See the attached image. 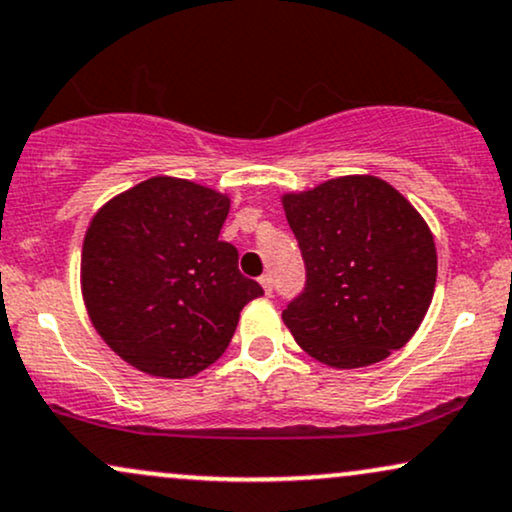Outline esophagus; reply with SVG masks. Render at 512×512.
Listing matches in <instances>:
<instances>
[{
  "label": "esophagus",
  "mask_w": 512,
  "mask_h": 512,
  "mask_svg": "<svg viewBox=\"0 0 512 512\" xmlns=\"http://www.w3.org/2000/svg\"><path fill=\"white\" fill-rule=\"evenodd\" d=\"M260 283H262L264 293H267V295L274 293V276H272V274H264L262 279H260Z\"/></svg>",
  "instance_id": "34e87169"
}]
</instances>
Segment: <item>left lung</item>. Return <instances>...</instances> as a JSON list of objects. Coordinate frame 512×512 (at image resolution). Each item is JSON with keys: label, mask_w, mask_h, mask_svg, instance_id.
<instances>
[{"label": "left lung", "mask_w": 512, "mask_h": 512, "mask_svg": "<svg viewBox=\"0 0 512 512\" xmlns=\"http://www.w3.org/2000/svg\"><path fill=\"white\" fill-rule=\"evenodd\" d=\"M305 286L283 310L298 346L338 369L403 348L427 315L434 238L415 207L374 176H343L283 197Z\"/></svg>", "instance_id": "8db88e82"}]
</instances>
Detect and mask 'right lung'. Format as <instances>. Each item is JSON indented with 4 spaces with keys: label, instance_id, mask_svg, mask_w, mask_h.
Returning a JSON list of instances; mask_svg holds the SVG:
<instances>
[{
    "label": "right lung",
    "instance_id": "right-lung-1",
    "mask_svg": "<svg viewBox=\"0 0 512 512\" xmlns=\"http://www.w3.org/2000/svg\"><path fill=\"white\" fill-rule=\"evenodd\" d=\"M229 197L157 176L107 202L83 243L80 279L107 346L140 372L193 377L231 343L238 315L264 295L219 240Z\"/></svg>",
    "mask_w": 512,
    "mask_h": 512
}]
</instances>
